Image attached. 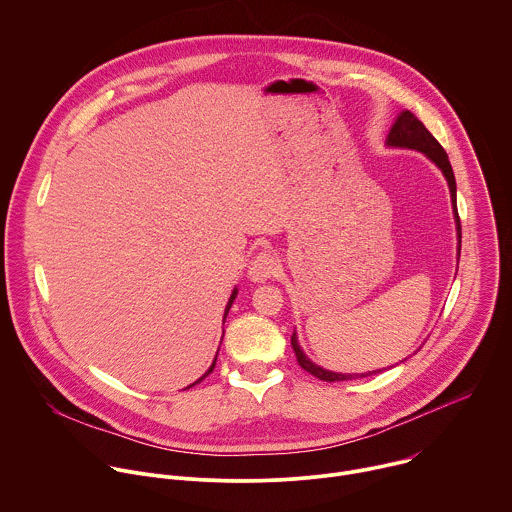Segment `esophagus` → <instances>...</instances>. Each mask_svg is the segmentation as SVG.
Segmentation results:
<instances>
[{"label":"esophagus","mask_w":512,"mask_h":512,"mask_svg":"<svg viewBox=\"0 0 512 512\" xmlns=\"http://www.w3.org/2000/svg\"><path fill=\"white\" fill-rule=\"evenodd\" d=\"M278 270H280V264H278L276 256L272 252L264 250L252 258V262L248 266V276L252 282H264V280L276 276Z\"/></svg>","instance_id":"34e87169"}]
</instances>
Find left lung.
Masks as SVG:
<instances>
[{"label": "left lung", "instance_id": "left-lung-1", "mask_svg": "<svg viewBox=\"0 0 512 512\" xmlns=\"http://www.w3.org/2000/svg\"><path fill=\"white\" fill-rule=\"evenodd\" d=\"M386 146L392 148H408V150H416L422 152L430 162H434L440 172L444 174L448 188H450V200H452V210H454V220H456V234H458V256H460V218H458V210H456V180H454V172L452 166L448 162V156L444 152V148L436 142V138L424 128V124L408 110L400 112V116L396 118V122L392 124L388 138H386ZM292 348L296 354L298 364L310 372L312 376L324 380V382H338V380H352V378H364V376H372L378 374L382 370H372V372H362V374H340V372H332V370H324L322 366L314 364L300 348L296 332L292 334Z\"/></svg>", "mask_w": 512, "mask_h": 512}]
</instances>
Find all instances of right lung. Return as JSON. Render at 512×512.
I'll list each match as a JSON object with an SVG mask.
<instances>
[{
  "label": "right lung",
  "instance_id": "add662e5",
  "mask_svg": "<svg viewBox=\"0 0 512 512\" xmlns=\"http://www.w3.org/2000/svg\"><path fill=\"white\" fill-rule=\"evenodd\" d=\"M236 294H238V290H236V288H234V292H232V296H230V300H228V306H226V312H224V320H226V314H228V310H230V306H232V302H234V298H236ZM216 356H218V354H216ZM214 366H216V360H214V362H212V366H210V370H208V372H206V374H204V376H202V378H200V380H204V378H206V376H208V374H210V372H212V370H214ZM200 380H198V382H200ZM194 384H196V382H194ZM194 384H192V386H194Z\"/></svg>",
  "mask_w": 512,
  "mask_h": 512
}]
</instances>
